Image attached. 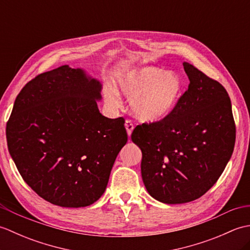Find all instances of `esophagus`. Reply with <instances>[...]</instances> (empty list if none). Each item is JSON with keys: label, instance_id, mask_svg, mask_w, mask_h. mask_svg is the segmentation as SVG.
<instances>
[{"label": "esophagus", "instance_id": "obj_1", "mask_svg": "<svg viewBox=\"0 0 250 250\" xmlns=\"http://www.w3.org/2000/svg\"><path fill=\"white\" fill-rule=\"evenodd\" d=\"M125 126L126 133H128L129 136H131L132 131H133V129H134V125H133V124H132V121H131V120H125Z\"/></svg>", "mask_w": 250, "mask_h": 250}]
</instances>
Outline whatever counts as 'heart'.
<instances>
[{"label":"heart","instance_id":"obj_1","mask_svg":"<svg viewBox=\"0 0 250 250\" xmlns=\"http://www.w3.org/2000/svg\"><path fill=\"white\" fill-rule=\"evenodd\" d=\"M183 92V81L176 72L157 66L132 67L117 78L116 90L104 89V100L110 108L120 107L119 94L130 98V109L144 121L166 118L176 106Z\"/></svg>","mask_w":250,"mask_h":250}]
</instances>
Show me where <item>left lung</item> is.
Returning a JSON list of instances; mask_svg holds the SVG:
<instances>
[{
  "label": "left lung",
  "mask_w": 250,
  "mask_h": 250,
  "mask_svg": "<svg viewBox=\"0 0 250 250\" xmlns=\"http://www.w3.org/2000/svg\"><path fill=\"white\" fill-rule=\"evenodd\" d=\"M183 65L190 83L171 114L137 125L131 135L142 150L148 193L167 204L187 203L206 193L224 172L235 144L227 90L190 63Z\"/></svg>",
  "instance_id": "left-lung-1"
}]
</instances>
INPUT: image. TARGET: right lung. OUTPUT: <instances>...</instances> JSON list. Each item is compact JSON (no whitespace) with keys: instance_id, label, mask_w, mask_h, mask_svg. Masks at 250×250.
<instances>
[{"instance_id":"right-lung-1","label":"right lung","mask_w":250,"mask_h":250,"mask_svg":"<svg viewBox=\"0 0 250 250\" xmlns=\"http://www.w3.org/2000/svg\"><path fill=\"white\" fill-rule=\"evenodd\" d=\"M102 84L83 68L40 74L16 98L6 125L8 151L41 198L62 207L98 201L128 142L122 117L100 113Z\"/></svg>"}]
</instances>
